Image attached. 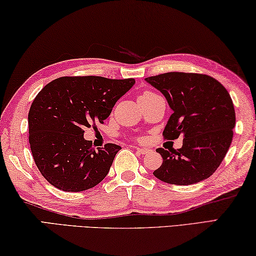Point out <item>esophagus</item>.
Returning <instances> with one entry per match:
<instances>
[{"mask_svg":"<svg viewBox=\"0 0 256 256\" xmlns=\"http://www.w3.org/2000/svg\"><path fill=\"white\" fill-rule=\"evenodd\" d=\"M136 152H138L142 154V155H144V154H148V152H150V149H148V148H140V147H136Z\"/></svg>","mask_w":256,"mask_h":256,"instance_id":"esophagus-1","label":"esophagus"}]
</instances>
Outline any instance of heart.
Instances as JSON below:
<instances>
[{
	"instance_id": "1",
	"label": "heart",
	"mask_w": 256,
	"mask_h": 256,
	"mask_svg": "<svg viewBox=\"0 0 256 256\" xmlns=\"http://www.w3.org/2000/svg\"><path fill=\"white\" fill-rule=\"evenodd\" d=\"M158 96L157 93H155V92H152V91H144V93H142V96H140V99H144V100H150V99H154V98H158Z\"/></svg>"
}]
</instances>
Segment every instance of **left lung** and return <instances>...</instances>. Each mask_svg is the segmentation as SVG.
Listing matches in <instances>:
<instances>
[{
	"label": "left lung",
	"instance_id": "obj_1",
	"mask_svg": "<svg viewBox=\"0 0 256 256\" xmlns=\"http://www.w3.org/2000/svg\"><path fill=\"white\" fill-rule=\"evenodd\" d=\"M146 80L163 93L173 110L164 138H184L180 149H156L163 163L154 176L178 186L208 179L222 163L232 141L236 114L228 91L213 77L194 72H171Z\"/></svg>",
	"mask_w": 256,
	"mask_h": 256
}]
</instances>
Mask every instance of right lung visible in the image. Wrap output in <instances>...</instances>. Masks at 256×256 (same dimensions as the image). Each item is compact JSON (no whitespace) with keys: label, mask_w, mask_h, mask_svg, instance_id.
I'll return each mask as SVG.
<instances>
[{"label":"right lung","mask_w":256,"mask_h":256,"mask_svg":"<svg viewBox=\"0 0 256 256\" xmlns=\"http://www.w3.org/2000/svg\"><path fill=\"white\" fill-rule=\"evenodd\" d=\"M134 78L64 76L46 84L28 112L30 144L36 166L48 184L68 192L100 184L122 149L107 144L94 150L84 130L102 124Z\"/></svg>","instance_id":"right-lung-1"}]
</instances>
